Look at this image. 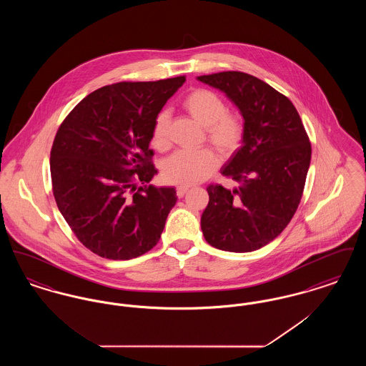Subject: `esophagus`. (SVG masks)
Instances as JSON below:
<instances>
[{"mask_svg":"<svg viewBox=\"0 0 366 366\" xmlns=\"http://www.w3.org/2000/svg\"><path fill=\"white\" fill-rule=\"evenodd\" d=\"M191 189V187H178L177 188V196L178 197H184V194L187 193V192H189Z\"/></svg>","mask_w":366,"mask_h":366,"instance_id":"esophagus-1","label":"esophagus"}]
</instances>
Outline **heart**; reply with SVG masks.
<instances>
[{
    "mask_svg": "<svg viewBox=\"0 0 366 366\" xmlns=\"http://www.w3.org/2000/svg\"><path fill=\"white\" fill-rule=\"evenodd\" d=\"M181 105L196 122L206 127V139L222 157H230L242 145L243 119L227 111V103L217 93L202 87L193 89ZM170 114L160 111L152 124L151 144L160 152L170 147ZM217 166L218 157L207 148L196 152L178 151L163 163L162 175L169 184L189 187L209 178Z\"/></svg>",
    "mask_w": 366,
    "mask_h": 366,
    "instance_id": "b5f03b06",
    "label": "heart"
}]
</instances>
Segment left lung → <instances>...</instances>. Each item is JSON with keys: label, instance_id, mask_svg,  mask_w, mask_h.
I'll return each mask as SVG.
<instances>
[{"label": "left lung", "instance_id": "left-lung-1", "mask_svg": "<svg viewBox=\"0 0 366 366\" xmlns=\"http://www.w3.org/2000/svg\"><path fill=\"white\" fill-rule=\"evenodd\" d=\"M197 79L222 90L244 118L243 145L221 170L237 187L207 188L204 239L230 252L259 249L287 227L300 203L312 159L309 136L291 100L257 76L224 71Z\"/></svg>", "mask_w": 366, "mask_h": 366}]
</instances>
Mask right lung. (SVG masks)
Listing matches in <instances>:
<instances>
[{
    "label": "right lung",
    "instance_id": "add662e5",
    "mask_svg": "<svg viewBox=\"0 0 366 366\" xmlns=\"http://www.w3.org/2000/svg\"><path fill=\"white\" fill-rule=\"evenodd\" d=\"M184 82L185 76H175L100 87L74 107L56 133V204L76 239L99 257L137 258L160 239L177 193L145 185L157 173L151 130Z\"/></svg>",
    "mask_w": 366,
    "mask_h": 366
}]
</instances>
